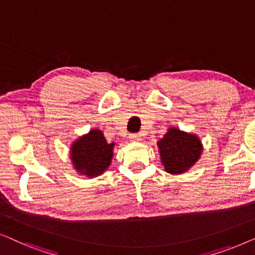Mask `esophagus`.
I'll use <instances>...</instances> for the list:
<instances>
[{
	"label": "esophagus",
	"instance_id": "1",
	"mask_svg": "<svg viewBox=\"0 0 255 255\" xmlns=\"http://www.w3.org/2000/svg\"><path fill=\"white\" fill-rule=\"evenodd\" d=\"M129 138H130V141L138 142V141H141V134H131L130 136H129Z\"/></svg>",
	"mask_w": 255,
	"mask_h": 255
}]
</instances>
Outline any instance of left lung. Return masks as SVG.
<instances>
[{
  "instance_id": "obj_1",
  "label": "left lung",
  "mask_w": 255,
  "mask_h": 255,
  "mask_svg": "<svg viewBox=\"0 0 255 255\" xmlns=\"http://www.w3.org/2000/svg\"><path fill=\"white\" fill-rule=\"evenodd\" d=\"M164 170L171 174H181L200 159L203 146L198 135L172 127L157 142Z\"/></svg>"
}]
</instances>
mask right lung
I'll list each match as a JSON object with an SVG mask.
<instances>
[{"label": "right lung", "mask_w": 255, "mask_h": 255, "mask_svg": "<svg viewBox=\"0 0 255 255\" xmlns=\"http://www.w3.org/2000/svg\"><path fill=\"white\" fill-rule=\"evenodd\" d=\"M116 143H107L99 129H91L73 142L70 158L78 174L88 178L102 175L111 165Z\"/></svg>", "instance_id": "1"}]
</instances>
